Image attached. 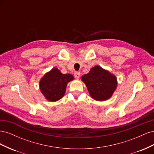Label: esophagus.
Here are the masks:
<instances>
[{
  "label": "esophagus",
  "instance_id": "esophagus-1",
  "mask_svg": "<svg viewBox=\"0 0 154 154\" xmlns=\"http://www.w3.org/2000/svg\"><path fill=\"white\" fill-rule=\"evenodd\" d=\"M80 76V72H74V77L76 79H78Z\"/></svg>",
  "mask_w": 154,
  "mask_h": 154
}]
</instances>
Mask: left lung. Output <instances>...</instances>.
<instances>
[{"label":"left lung","instance_id":"1","mask_svg":"<svg viewBox=\"0 0 154 154\" xmlns=\"http://www.w3.org/2000/svg\"><path fill=\"white\" fill-rule=\"evenodd\" d=\"M92 98L105 101L112 96L117 87V78L109 71L96 66L82 76Z\"/></svg>","mask_w":154,"mask_h":154}]
</instances>
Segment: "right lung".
<instances>
[{
  "mask_svg": "<svg viewBox=\"0 0 154 154\" xmlns=\"http://www.w3.org/2000/svg\"><path fill=\"white\" fill-rule=\"evenodd\" d=\"M73 80L72 74H62L54 67L41 78L40 89L45 99L52 102L57 101L64 96L67 83Z\"/></svg>",
  "mask_w": 154,
  "mask_h": 154,
  "instance_id": "obj_1",
  "label": "right lung"
}]
</instances>
